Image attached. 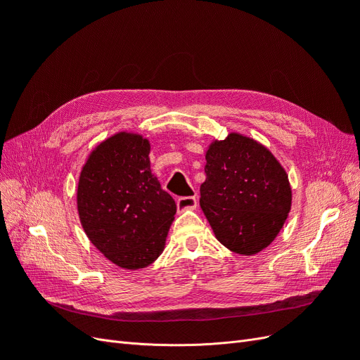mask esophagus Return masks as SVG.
<instances>
[{
    "label": "esophagus",
    "mask_w": 360,
    "mask_h": 360,
    "mask_svg": "<svg viewBox=\"0 0 360 360\" xmlns=\"http://www.w3.org/2000/svg\"><path fill=\"white\" fill-rule=\"evenodd\" d=\"M197 204H198L197 197H180L177 200V209L180 212L192 210V209H195V207H197Z\"/></svg>",
    "instance_id": "34e87169"
}]
</instances>
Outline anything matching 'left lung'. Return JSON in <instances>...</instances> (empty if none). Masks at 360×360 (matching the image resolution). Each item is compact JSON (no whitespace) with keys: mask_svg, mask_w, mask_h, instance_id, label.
Masks as SVG:
<instances>
[{"mask_svg":"<svg viewBox=\"0 0 360 360\" xmlns=\"http://www.w3.org/2000/svg\"><path fill=\"white\" fill-rule=\"evenodd\" d=\"M200 205L225 248L255 255L279 234L291 210L288 174L254 138L230 132L205 151Z\"/></svg>","mask_w":360,"mask_h":360,"instance_id":"1","label":"left lung"}]
</instances>
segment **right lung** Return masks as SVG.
<instances>
[{
  "mask_svg": "<svg viewBox=\"0 0 360 360\" xmlns=\"http://www.w3.org/2000/svg\"><path fill=\"white\" fill-rule=\"evenodd\" d=\"M148 155L147 138L117 132L86 158L76 191L89 240L124 270L144 269L158 259L177 210L151 172Z\"/></svg>",
  "mask_w": 360,
  "mask_h": 360,
  "instance_id": "1",
  "label": "right lung"
}]
</instances>
